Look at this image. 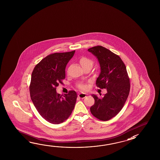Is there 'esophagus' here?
Returning <instances> with one entry per match:
<instances>
[{"label":"esophagus","mask_w":160,"mask_h":160,"mask_svg":"<svg viewBox=\"0 0 160 160\" xmlns=\"http://www.w3.org/2000/svg\"><path fill=\"white\" fill-rule=\"evenodd\" d=\"M78 96L79 98L83 99L84 98H85V97H86V94H85V93H79Z\"/></svg>","instance_id":"obj_1"}]
</instances>
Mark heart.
<instances>
[{
	"label": "heart",
	"instance_id": "heart-1",
	"mask_svg": "<svg viewBox=\"0 0 160 160\" xmlns=\"http://www.w3.org/2000/svg\"><path fill=\"white\" fill-rule=\"evenodd\" d=\"M79 63L81 65L83 68H92L93 65V61L92 59L86 57H82L79 59ZM78 88L81 90H85L86 88L85 85H79Z\"/></svg>",
	"mask_w": 160,
	"mask_h": 160
}]
</instances>
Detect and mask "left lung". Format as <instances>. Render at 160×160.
Instances as JSON below:
<instances>
[{
  "instance_id": "8db88e82",
  "label": "left lung",
  "mask_w": 160,
  "mask_h": 160,
  "mask_svg": "<svg viewBox=\"0 0 160 160\" xmlns=\"http://www.w3.org/2000/svg\"><path fill=\"white\" fill-rule=\"evenodd\" d=\"M88 51L97 57L100 64L101 72L96 85L107 90L103 97L92 95L95 102L90 112L97 119L106 121L117 116L125 105L129 94V77L125 63L118 55L102 46L90 48Z\"/></svg>"
}]
</instances>
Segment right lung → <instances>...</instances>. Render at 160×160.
Instances as JSON below:
<instances>
[{
	"label": "right lung",
	"instance_id": "1",
	"mask_svg": "<svg viewBox=\"0 0 160 160\" xmlns=\"http://www.w3.org/2000/svg\"><path fill=\"white\" fill-rule=\"evenodd\" d=\"M74 53L75 50L48 55L35 66L31 74V99L39 114L52 124L68 119L75 107V91H69L63 97L56 92L59 83L63 84L66 66Z\"/></svg>",
	"mask_w": 160,
	"mask_h": 160
}]
</instances>
